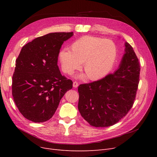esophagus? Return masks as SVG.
I'll list each match as a JSON object with an SVG mask.
<instances>
[{
	"label": "esophagus",
	"mask_w": 157,
	"mask_h": 157,
	"mask_svg": "<svg viewBox=\"0 0 157 157\" xmlns=\"http://www.w3.org/2000/svg\"><path fill=\"white\" fill-rule=\"evenodd\" d=\"M73 88H77V87L78 86V83L77 82H76V81L73 82Z\"/></svg>",
	"instance_id": "34e87169"
}]
</instances>
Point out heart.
Listing matches in <instances>:
<instances>
[{
    "mask_svg": "<svg viewBox=\"0 0 157 157\" xmlns=\"http://www.w3.org/2000/svg\"><path fill=\"white\" fill-rule=\"evenodd\" d=\"M117 56V48L108 39L93 36H84L73 42L71 51L63 49L59 52V60L64 73L71 74L83 62V69L89 79L96 80L107 75L112 69ZM84 74L77 76L83 78Z\"/></svg>",
    "mask_w": 157,
    "mask_h": 157,
    "instance_id": "obj_1",
    "label": "heart"
}]
</instances>
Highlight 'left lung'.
Wrapping results in <instances>:
<instances>
[{"mask_svg":"<svg viewBox=\"0 0 157 157\" xmlns=\"http://www.w3.org/2000/svg\"><path fill=\"white\" fill-rule=\"evenodd\" d=\"M118 69L98 81L78 88V109L94 127H107L126 116L134 104L140 78L138 59L128 42Z\"/></svg>","mask_w":157,"mask_h":157,"instance_id":"1","label":"left lung"}]
</instances>
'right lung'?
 I'll return each instance as SVG.
<instances>
[{
  "mask_svg": "<svg viewBox=\"0 0 157 157\" xmlns=\"http://www.w3.org/2000/svg\"><path fill=\"white\" fill-rule=\"evenodd\" d=\"M73 36V32L51 33L21 48L12 77V96L27 119L34 122L50 119L61 99L73 88L72 80L61 75L58 65L61 46Z\"/></svg>",
  "mask_w": 157,
  "mask_h": 157,
  "instance_id": "add662e5",
  "label": "right lung"
}]
</instances>
